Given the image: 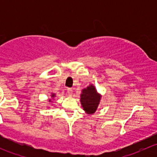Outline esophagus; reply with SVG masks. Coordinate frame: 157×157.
<instances>
[{"instance_id":"esophagus-1","label":"esophagus","mask_w":157,"mask_h":157,"mask_svg":"<svg viewBox=\"0 0 157 157\" xmlns=\"http://www.w3.org/2000/svg\"><path fill=\"white\" fill-rule=\"evenodd\" d=\"M67 94H68L69 96H72V94H73V90H72V89L68 88V89H67Z\"/></svg>"}]
</instances>
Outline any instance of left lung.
<instances>
[{
  "instance_id": "1",
  "label": "left lung",
  "mask_w": 157,
  "mask_h": 157,
  "mask_svg": "<svg viewBox=\"0 0 157 157\" xmlns=\"http://www.w3.org/2000/svg\"><path fill=\"white\" fill-rule=\"evenodd\" d=\"M101 95L98 93L94 85L90 84L82 90L80 94V103L83 110L88 115H93L97 109L100 102Z\"/></svg>"
}]
</instances>
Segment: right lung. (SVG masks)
I'll return each mask as SVG.
<instances>
[{"label": "right lung", "mask_w": 157, "mask_h": 157, "mask_svg": "<svg viewBox=\"0 0 157 157\" xmlns=\"http://www.w3.org/2000/svg\"><path fill=\"white\" fill-rule=\"evenodd\" d=\"M55 96H55V93H52V95H51V97H52V99H54V98H55ZM49 102H52V99H49Z\"/></svg>", "instance_id": "1"}]
</instances>
